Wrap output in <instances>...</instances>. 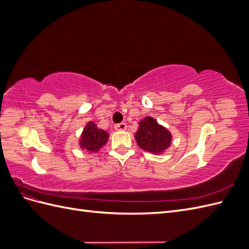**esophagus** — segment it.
I'll list each match as a JSON object with an SVG mask.
<instances>
[{"instance_id": "esophagus-1", "label": "esophagus", "mask_w": 249, "mask_h": 249, "mask_svg": "<svg viewBox=\"0 0 249 249\" xmlns=\"http://www.w3.org/2000/svg\"><path fill=\"white\" fill-rule=\"evenodd\" d=\"M114 129H115L116 131H124V130L126 129V124H124V123L117 124H115Z\"/></svg>"}]
</instances>
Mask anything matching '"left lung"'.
Masks as SVG:
<instances>
[{
	"label": "left lung",
	"instance_id": "left-lung-1",
	"mask_svg": "<svg viewBox=\"0 0 249 249\" xmlns=\"http://www.w3.org/2000/svg\"><path fill=\"white\" fill-rule=\"evenodd\" d=\"M139 147L153 155H162L170 147L172 135L152 116H146L139 122L138 131L135 133Z\"/></svg>",
	"mask_w": 249,
	"mask_h": 249
}]
</instances>
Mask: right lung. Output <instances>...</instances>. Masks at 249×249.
I'll return each instance as SVG.
<instances>
[{"instance_id":"1","label":"right lung","mask_w":249,"mask_h":249,"mask_svg":"<svg viewBox=\"0 0 249 249\" xmlns=\"http://www.w3.org/2000/svg\"><path fill=\"white\" fill-rule=\"evenodd\" d=\"M109 133L97 127L93 122H88L79 139V145L89 154H95L106 144L109 139Z\"/></svg>"}]
</instances>
